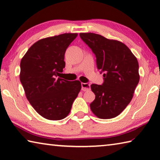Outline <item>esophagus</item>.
Wrapping results in <instances>:
<instances>
[{
    "mask_svg": "<svg viewBox=\"0 0 160 160\" xmlns=\"http://www.w3.org/2000/svg\"><path fill=\"white\" fill-rule=\"evenodd\" d=\"M81 86H82V91H88L90 90V83H81Z\"/></svg>",
    "mask_w": 160,
    "mask_h": 160,
    "instance_id": "esophagus-1",
    "label": "esophagus"
}]
</instances>
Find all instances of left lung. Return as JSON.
<instances>
[{
	"mask_svg": "<svg viewBox=\"0 0 160 160\" xmlns=\"http://www.w3.org/2000/svg\"><path fill=\"white\" fill-rule=\"evenodd\" d=\"M97 58L98 70L104 72L102 85L92 84L95 99L90 104L92 112L102 119L114 118L131 102L140 75L138 62L123 43L94 33H80Z\"/></svg>",
	"mask_w": 160,
	"mask_h": 160,
	"instance_id": "8db88e82",
	"label": "left lung"
}]
</instances>
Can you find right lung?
Wrapping results in <instances>:
<instances>
[{
  "mask_svg": "<svg viewBox=\"0 0 160 160\" xmlns=\"http://www.w3.org/2000/svg\"><path fill=\"white\" fill-rule=\"evenodd\" d=\"M77 36V33H65L40 39L21 60L20 79L27 99L48 120L66 118L81 90L79 80L56 78L65 68L66 48Z\"/></svg>",
  "mask_w": 160,
  "mask_h": 160,
  "instance_id": "1",
  "label": "right lung"
}]
</instances>
